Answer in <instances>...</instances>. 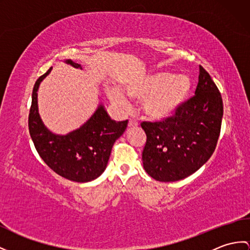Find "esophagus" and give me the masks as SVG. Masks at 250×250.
I'll return each mask as SVG.
<instances>
[{"label": "esophagus", "instance_id": "obj_1", "mask_svg": "<svg viewBox=\"0 0 250 250\" xmlns=\"http://www.w3.org/2000/svg\"><path fill=\"white\" fill-rule=\"evenodd\" d=\"M128 126L129 127H136V126H138V122H136L135 120H129Z\"/></svg>", "mask_w": 250, "mask_h": 250}]
</instances>
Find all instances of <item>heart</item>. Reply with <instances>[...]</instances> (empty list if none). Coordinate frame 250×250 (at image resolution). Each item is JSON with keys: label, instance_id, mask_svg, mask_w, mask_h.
Masks as SVG:
<instances>
[{"label": "heart", "instance_id": "1", "mask_svg": "<svg viewBox=\"0 0 250 250\" xmlns=\"http://www.w3.org/2000/svg\"><path fill=\"white\" fill-rule=\"evenodd\" d=\"M193 88L190 76L174 75L171 72L158 71L133 79L124 87L126 95L141 101L142 111L146 117L163 121L172 118L188 99ZM109 99L119 107H128V101L121 91H109Z\"/></svg>", "mask_w": 250, "mask_h": 250}]
</instances>
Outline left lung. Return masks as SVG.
<instances>
[{"label": "left lung", "mask_w": 250, "mask_h": 250, "mask_svg": "<svg viewBox=\"0 0 250 250\" xmlns=\"http://www.w3.org/2000/svg\"><path fill=\"white\" fill-rule=\"evenodd\" d=\"M223 112L220 91L199 65L195 96L172 118L141 124L147 137L142 153L146 173L162 182L178 181L195 173L215 149Z\"/></svg>", "instance_id": "left-lung-1"}]
</instances>
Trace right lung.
<instances>
[{
	"instance_id": "1",
	"label": "right lung",
	"mask_w": 250,
	"mask_h": 250,
	"mask_svg": "<svg viewBox=\"0 0 250 250\" xmlns=\"http://www.w3.org/2000/svg\"><path fill=\"white\" fill-rule=\"evenodd\" d=\"M66 64L83 69L71 59ZM53 68L36 82L28 115V129L36 149L47 167L62 177L76 182H88L104 173L114 142L123 135L128 121L111 120L103 104L79 128L66 135L52 132L42 122L38 110V89Z\"/></svg>"
}]
</instances>
